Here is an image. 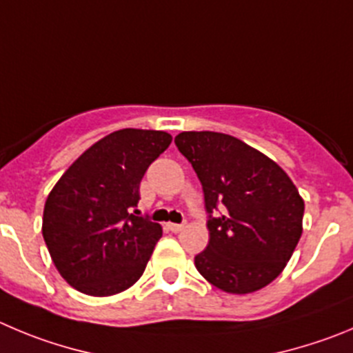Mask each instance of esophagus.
I'll use <instances>...</instances> for the list:
<instances>
[{
    "label": "esophagus",
    "mask_w": 353,
    "mask_h": 353,
    "mask_svg": "<svg viewBox=\"0 0 353 353\" xmlns=\"http://www.w3.org/2000/svg\"><path fill=\"white\" fill-rule=\"evenodd\" d=\"M167 228H169L172 233H179L181 230L184 228V225H176V223H169V225H167Z\"/></svg>",
    "instance_id": "1"
}]
</instances>
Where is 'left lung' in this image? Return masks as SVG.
Wrapping results in <instances>:
<instances>
[{
	"mask_svg": "<svg viewBox=\"0 0 353 353\" xmlns=\"http://www.w3.org/2000/svg\"><path fill=\"white\" fill-rule=\"evenodd\" d=\"M176 146L203 188L209 245L200 275L230 294H249L281 275L303 233L305 202L272 158L219 132H181Z\"/></svg>",
	"mask_w": 353,
	"mask_h": 353,
	"instance_id": "8db88e82",
	"label": "left lung"
}]
</instances>
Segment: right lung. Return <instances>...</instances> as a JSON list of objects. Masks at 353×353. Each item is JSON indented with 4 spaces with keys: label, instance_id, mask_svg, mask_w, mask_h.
I'll return each instance as SVG.
<instances>
[{
    "label": "right lung",
    "instance_id": "1",
    "mask_svg": "<svg viewBox=\"0 0 353 353\" xmlns=\"http://www.w3.org/2000/svg\"><path fill=\"white\" fill-rule=\"evenodd\" d=\"M170 141L163 130L111 132L52 188L41 232L55 268L71 288L102 298L139 281L161 236L158 223L137 216L139 184Z\"/></svg>",
    "mask_w": 353,
    "mask_h": 353
}]
</instances>
